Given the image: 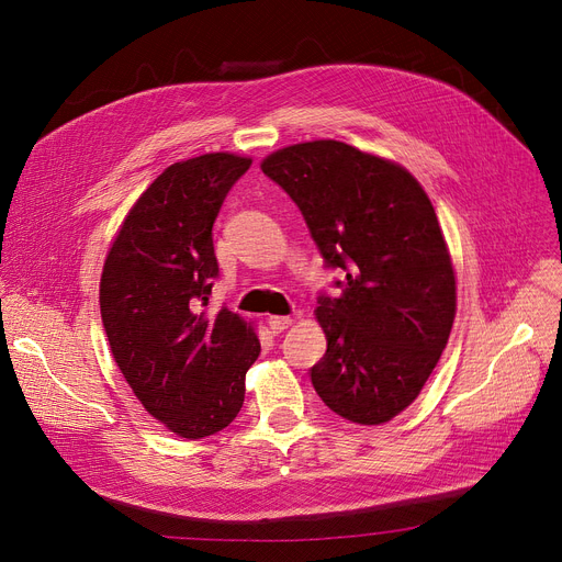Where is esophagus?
<instances>
[{"label": "esophagus", "instance_id": "1", "mask_svg": "<svg viewBox=\"0 0 562 562\" xmlns=\"http://www.w3.org/2000/svg\"><path fill=\"white\" fill-rule=\"evenodd\" d=\"M266 323H269V328H271L273 335H280L291 326V318L289 316H269V321H266Z\"/></svg>", "mask_w": 562, "mask_h": 562}]
</instances>
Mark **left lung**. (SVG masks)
Listing matches in <instances>:
<instances>
[{"label": "left lung", "mask_w": 562, "mask_h": 562, "mask_svg": "<svg viewBox=\"0 0 562 562\" xmlns=\"http://www.w3.org/2000/svg\"><path fill=\"white\" fill-rule=\"evenodd\" d=\"M299 204L335 280L316 318L328 350L312 385L339 417L375 426L415 401L447 348L456 276L432 204L398 164L339 140L289 145L261 161Z\"/></svg>", "instance_id": "8db88e82"}]
</instances>
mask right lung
<instances>
[{
  "label": "right lung",
  "mask_w": 562,
  "mask_h": 562,
  "mask_svg": "<svg viewBox=\"0 0 562 562\" xmlns=\"http://www.w3.org/2000/svg\"><path fill=\"white\" fill-rule=\"evenodd\" d=\"M250 164L214 153L168 166L104 261L100 312L115 364L143 407L187 439L234 422L261 350L239 314L206 307L218 278L214 221Z\"/></svg>",
  "instance_id": "right-lung-1"
}]
</instances>
